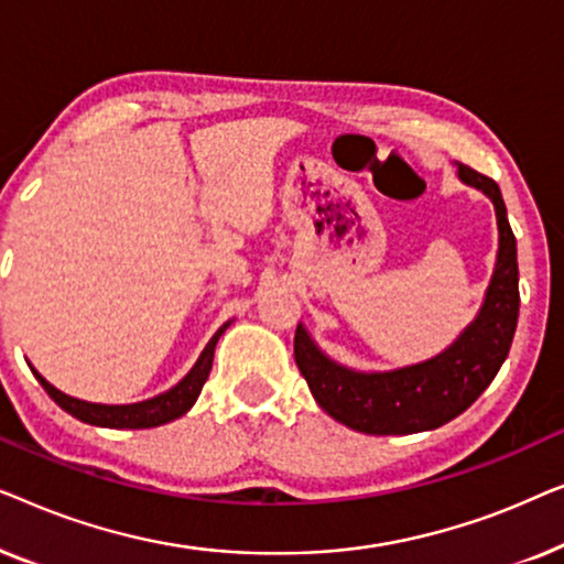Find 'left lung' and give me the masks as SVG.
Here are the masks:
<instances>
[{
  "mask_svg": "<svg viewBox=\"0 0 564 564\" xmlns=\"http://www.w3.org/2000/svg\"><path fill=\"white\" fill-rule=\"evenodd\" d=\"M459 180L496 205L498 261L477 318L438 357L392 372H354L323 354L303 326L295 330V361L315 403L344 426L375 436L419 434L465 413L498 375L519 323V261L500 187L465 164Z\"/></svg>",
  "mask_w": 564,
  "mask_h": 564,
  "instance_id": "obj_1",
  "label": "left lung"
}]
</instances>
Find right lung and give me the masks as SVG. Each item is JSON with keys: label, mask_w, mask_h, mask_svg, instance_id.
<instances>
[{"label": "right lung", "mask_w": 564, "mask_h": 564, "mask_svg": "<svg viewBox=\"0 0 564 564\" xmlns=\"http://www.w3.org/2000/svg\"><path fill=\"white\" fill-rule=\"evenodd\" d=\"M228 328L220 326L215 330V336L207 341L205 351L199 354L197 365L189 369L187 377L180 384H174L172 390L161 392V395L143 400V403H130V405H102V403H87V400H76L66 392H61L53 388V384L45 380L43 375H37L33 367V375L37 377V382L43 384V390L56 400V405L64 408L66 413H72L74 419H79L84 423H91V426H105V429H153L161 426V423H169L174 419H180L195 405V400L199 398V390L207 380L213 369V354H215V344L223 336V330Z\"/></svg>", "instance_id": "1"}]
</instances>
